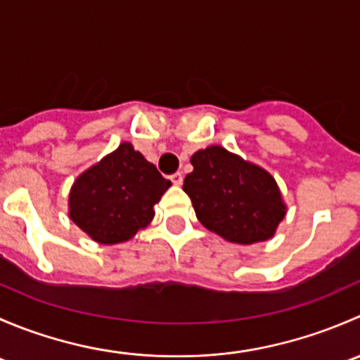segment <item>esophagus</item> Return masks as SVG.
Here are the masks:
<instances>
[{
    "mask_svg": "<svg viewBox=\"0 0 360 360\" xmlns=\"http://www.w3.org/2000/svg\"><path fill=\"white\" fill-rule=\"evenodd\" d=\"M170 181H172L176 186H181V184H183V174H181V172L172 174V176H170Z\"/></svg>",
    "mask_w": 360,
    "mask_h": 360,
    "instance_id": "34e87169",
    "label": "esophagus"
}]
</instances>
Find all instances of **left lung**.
Listing matches in <instances>:
<instances>
[{
    "instance_id": "1",
    "label": "left lung",
    "mask_w": 360,
    "mask_h": 360,
    "mask_svg": "<svg viewBox=\"0 0 360 360\" xmlns=\"http://www.w3.org/2000/svg\"><path fill=\"white\" fill-rule=\"evenodd\" d=\"M190 162L193 172L183 190L207 230L240 245L274 237L288 207L268 170L217 144L198 150Z\"/></svg>"
}]
</instances>
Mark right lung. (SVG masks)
I'll use <instances>...</instances> for the list:
<instances>
[{"instance_id": "add662e5", "label": "right lung", "mask_w": 360, "mask_h": 360, "mask_svg": "<svg viewBox=\"0 0 360 360\" xmlns=\"http://www.w3.org/2000/svg\"><path fill=\"white\" fill-rule=\"evenodd\" d=\"M170 188L157 167L122 143L79 174L69 191V217L104 245L130 240L155 217V203Z\"/></svg>"}]
</instances>
